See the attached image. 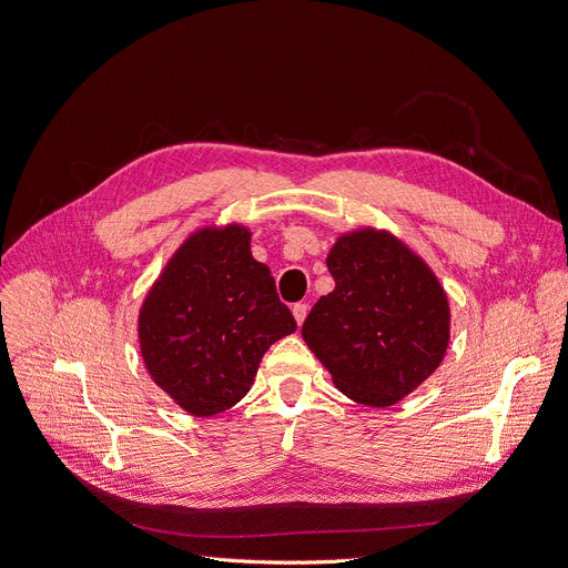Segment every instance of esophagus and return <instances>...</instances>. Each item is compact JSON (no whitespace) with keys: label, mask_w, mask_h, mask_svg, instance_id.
I'll return each instance as SVG.
<instances>
[{"label":"esophagus","mask_w":568,"mask_h":568,"mask_svg":"<svg viewBox=\"0 0 568 568\" xmlns=\"http://www.w3.org/2000/svg\"><path fill=\"white\" fill-rule=\"evenodd\" d=\"M291 312H293L295 323H298V326H303V321H305V316H307V305H305V303H295V305L291 307Z\"/></svg>","instance_id":"1"}]
</instances>
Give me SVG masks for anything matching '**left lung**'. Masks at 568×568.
I'll return each mask as SVG.
<instances>
[{
  "mask_svg": "<svg viewBox=\"0 0 568 568\" xmlns=\"http://www.w3.org/2000/svg\"><path fill=\"white\" fill-rule=\"evenodd\" d=\"M326 263L335 288L312 307L303 339L339 393L390 407L446 356V291L407 242L372 226L342 233Z\"/></svg>",
  "mask_w": 568,
  "mask_h": 568,
  "instance_id": "left-lung-1",
  "label": "left lung"
}]
</instances>
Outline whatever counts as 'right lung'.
<instances>
[{
	"label": "right lung",
	"mask_w": 568,
	"mask_h": 568,
	"mask_svg": "<svg viewBox=\"0 0 568 568\" xmlns=\"http://www.w3.org/2000/svg\"><path fill=\"white\" fill-rule=\"evenodd\" d=\"M250 242L242 224L196 229L139 312L141 356L152 382L199 418L245 397L270 344L295 331L270 267L252 256Z\"/></svg>",
	"instance_id": "right-lung-1"
}]
</instances>
